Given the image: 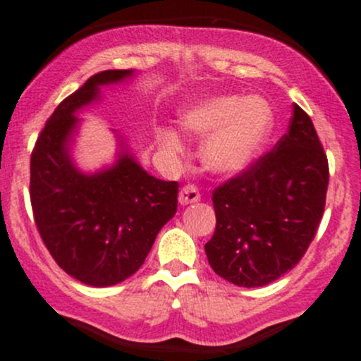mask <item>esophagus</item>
I'll return each mask as SVG.
<instances>
[{
    "mask_svg": "<svg viewBox=\"0 0 361 361\" xmlns=\"http://www.w3.org/2000/svg\"><path fill=\"white\" fill-rule=\"evenodd\" d=\"M178 199H180V204H183V206L192 202H199L201 201V192H199V188L195 185H185L180 190V197Z\"/></svg>",
    "mask_w": 361,
    "mask_h": 361,
    "instance_id": "esophagus-1",
    "label": "esophagus"
}]
</instances>
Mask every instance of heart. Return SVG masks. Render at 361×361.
I'll return each mask as SVG.
<instances>
[{
    "label": "heart",
    "instance_id": "1",
    "mask_svg": "<svg viewBox=\"0 0 361 361\" xmlns=\"http://www.w3.org/2000/svg\"><path fill=\"white\" fill-rule=\"evenodd\" d=\"M181 126L195 136H206L201 147L206 169L232 174L248 167L260 154L272 129V111L258 97L221 96L188 110ZM157 140L169 154L180 152L181 141L174 130L159 129Z\"/></svg>",
    "mask_w": 361,
    "mask_h": 361
}]
</instances>
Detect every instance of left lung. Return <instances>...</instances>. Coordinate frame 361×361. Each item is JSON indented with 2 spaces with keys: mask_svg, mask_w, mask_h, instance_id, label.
I'll return each instance as SVG.
<instances>
[{
  "mask_svg": "<svg viewBox=\"0 0 361 361\" xmlns=\"http://www.w3.org/2000/svg\"><path fill=\"white\" fill-rule=\"evenodd\" d=\"M326 187L322 141L311 116L293 104L276 147L213 190L216 228L204 246L211 269L245 288L281 278L314 239Z\"/></svg>",
  "mask_w": 361,
  "mask_h": 361,
  "instance_id": "obj_1",
  "label": "left lung"
}]
</instances>
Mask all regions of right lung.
<instances>
[{"label": "right lung", "mask_w": 361, "mask_h": 361, "mask_svg": "<svg viewBox=\"0 0 361 361\" xmlns=\"http://www.w3.org/2000/svg\"><path fill=\"white\" fill-rule=\"evenodd\" d=\"M130 75L133 69H108L90 76L61 101L31 154L29 197L43 245L63 271L89 286L133 276L178 207V181L150 176L127 154L92 176L69 160L75 111L99 96V85Z\"/></svg>", "instance_id": "add662e5"}]
</instances>
